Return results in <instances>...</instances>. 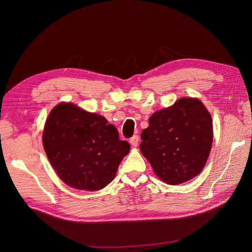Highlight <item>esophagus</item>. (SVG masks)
<instances>
[{
    "label": "esophagus",
    "mask_w": 252,
    "mask_h": 252,
    "mask_svg": "<svg viewBox=\"0 0 252 252\" xmlns=\"http://www.w3.org/2000/svg\"><path fill=\"white\" fill-rule=\"evenodd\" d=\"M129 142H130L131 146L136 147V146H138V145H139V136H138V135H133Z\"/></svg>",
    "instance_id": "1"
}]
</instances>
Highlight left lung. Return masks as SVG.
<instances>
[{"mask_svg":"<svg viewBox=\"0 0 252 252\" xmlns=\"http://www.w3.org/2000/svg\"><path fill=\"white\" fill-rule=\"evenodd\" d=\"M141 139V152L157 177L169 185L182 184L196 177L207 162L211 116L200 100L182 97L152 114Z\"/></svg>","mask_w":252,"mask_h":252,"instance_id":"obj_1","label":"left lung"}]
</instances>
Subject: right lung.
I'll return each mask as SVG.
<instances>
[{
    "mask_svg": "<svg viewBox=\"0 0 252 252\" xmlns=\"http://www.w3.org/2000/svg\"><path fill=\"white\" fill-rule=\"evenodd\" d=\"M43 145L59 178L68 186L88 191L107 186L130 149L104 117L71 103H61L50 111Z\"/></svg>",
    "mask_w": 252,
    "mask_h": 252,
    "instance_id": "add662e5",
    "label": "right lung"
}]
</instances>
